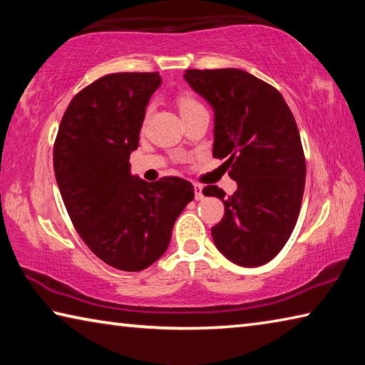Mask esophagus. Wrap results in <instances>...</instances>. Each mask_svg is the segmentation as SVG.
Returning a JSON list of instances; mask_svg holds the SVG:
<instances>
[{
	"label": "esophagus",
	"mask_w": 365,
	"mask_h": 365,
	"mask_svg": "<svg viewBox=\"0 0 365 365\" xmlns=\"http://www.w3.org/2000/svg\"><path fill=\"white\" fill-rule=\"evenodd\" d=\"M195 200L196 201L205 200V193H202V187L200 183H195Z\"/></svg>",
	"instance_id": "obj_1"
}]
</instances>
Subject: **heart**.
I'll use <instances>...</instances> for the list:
<instances>
[{"mask_svg":"<svg viewBox=\"0 0 365 365\" xmlns=\"http://www.w3.org/2000/svg\"><path fill=\"white\" fill-rule=\"evenodd\" d=\"M197 106H201V104L197 103L196 100H193L191 96L178 98V108H180V113H187V110H191V109H195Z\"/></svg>","mask_w":365,"mask_h":365,"instance_id":"heart-1","label":"heart"}]
</instances>
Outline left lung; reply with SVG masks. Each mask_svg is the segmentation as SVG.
Returning <instances> with one entry per match:
<instances>
[{
	"label": "left lung",
	"mask_w": 365,
	"mask_h": 365,
	"mask_svg": "<svg viewBox=\"0 0 365 365\" xmlns=\"http://www.w3.org/2000/svg\"><path fill=\"white\" fill-rule=\"evenodd\" d=\"M214 110L212 156L225 159L238 188L232 196L207 185L225 214L212 240L228 261L257 267L274 259L298 220L306 159L294 117L274 86L240 69L185 72Z\"/></svg>",
	"instance_id": "left-lung-1"
}]
</instances>
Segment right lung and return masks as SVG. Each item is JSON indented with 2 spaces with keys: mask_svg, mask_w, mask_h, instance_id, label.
<instances>
[{
  "mask_svg": "<svg viewBox=\"0 0 365 365\" xmlns=\"http://www.w3.org/2000/svg\"><path fill=\"white\" fill-rule=\"evenodd\" d=\"M159 72L98 78L72 98L54 141V174L71 220L95 255L125 272L150 267L170 243L178 215L195 197L180 177L145 182L132 175Z\"/></svg>",
  "mask_w": 365,
  "mask_h": 365,
  "instance_id": "add662e5",
  "label": "right lung"
}]
</instances>
